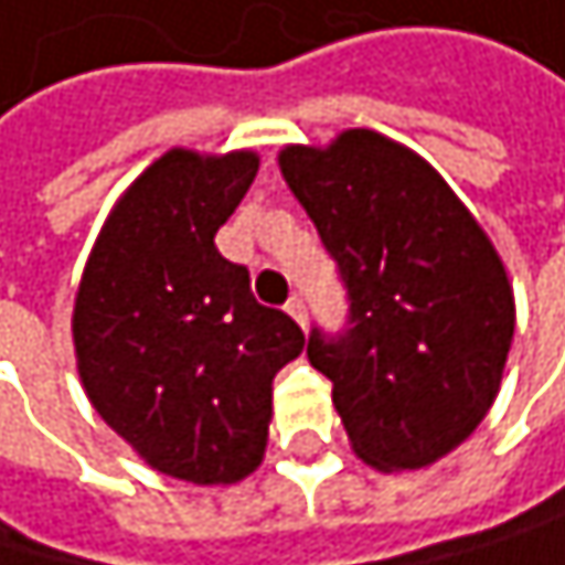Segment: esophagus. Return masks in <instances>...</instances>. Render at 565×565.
Returning a JSON list of instances; mask_svg holds the SVG:
<instances>
[{
  "label": "esophagus",
  "mask_w": 565,
  "mask_h": 565,
  "mask_svg": "<svg viewBox=\"0 0 565 565\" xmlns=\"http://www.w3.org/2000/svg\"><path fill=\"white\" fill-rule=\"evenodd\" d=\"M286 313H289L299 327H306V302H302L299 296H292V299L286 302Z\"/></svg>",
  "instance_id": "obj_1"
}]
</instances>
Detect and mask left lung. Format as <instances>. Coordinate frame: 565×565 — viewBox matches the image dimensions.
I'll use <instances>...</instances> for the list:
<instances>
[{"mask_svg":"<svg viewBox=\"0 0 565 565\" xmlns=\"http://www.w3.org/2000/svg\"><path fill=\"white\" fill-rule=\"evenodd\" d=\"M347 286V330L309 333L353 451L377 471L428 468L489 414L515 333L495 245L448 181L377 130L279 151Z\"/></svg>","mask_w":565,"mask_h":565,"instance_id":"8db88e82","label":"left lung"}]
</instances>
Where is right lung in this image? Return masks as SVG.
I'll return each instance as SVG.
<instances>
[{
  "instance_id": "add662e5",
  "label": "right lung",
  "mask_w": 565,
  "mask_h": 565,
  "mask_svg": "<svg viewBox=\"0 0 565 565\" xmlns=\"http://www.w3.org/2000/svg\"><path fill=\"white\" fill-rule=\"evenodd\" d=\"M256 171V151L161 154L107 215L73 302L90 404L151 468L194 486L259 468L273 377L306 347L215 248Z\"/></svg>"
}]
</instances>
